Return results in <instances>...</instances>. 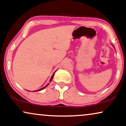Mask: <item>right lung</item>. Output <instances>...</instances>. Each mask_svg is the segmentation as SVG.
Returning a JSON list of instances; mask_svg holds the SVG:
<instances>
[{"instance_id":"obj_1","label":"right lung","mask_w":126,"mask_h":126,"mask_svg":"<svg viewBox=\"0 0 126 126\" xmlns=\"http://www.w3.org/2000/svg\"><path fill=\"white\" fill-rule=\"evenodd\" d=\"M55 73H53V74L52 76V77H51V79H50V82H51V81H52V79H53V76H54V74H55ZM48 85H49V83H48V84H47V85H46V86H45L44 87H43V88H42L41 89H39V90H37V91H40V90H43V89H44V88H46V87H47V86Z\"/></svg>"}]
</instances>
